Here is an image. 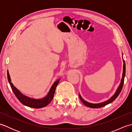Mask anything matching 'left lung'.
I'll return each instance as SVG.
<instances>
[{
  "mask_svg": "<svg viewBox=\"0 0 132 132\" xmlns=\"http://www.w3.org/2000/svg\"><path fill=\"white\" fill-rule=\"evenodd\" d=\"M123 71H122V77L121 80V82L120 83V85L119 86L118 88H117L116 91L115 92V93L113 94L112 96H111L109 99L105 101V102H103L100 103H89L88 102H87L85 100H84L82 97L80 96V94H79V96L80 100L82 101V102L83 103V104H85L86 106H88L89 108H101L103 107V106H105L106 105L108 104L109 103H111L112 102L115 100L117 97L119 96V95L120 94V92L121 91V89L122 88L123 85H124V78L125 76V61L123 60Z\"/></svg>",
  "mask_w": 132,
  "mask_h": 132,
  "instance_id": "left-lung-1",
  "label": "left lung"
}]
</instances>
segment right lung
<instances>
[{
  "mask_svg": "<svg viewBox=\"0 0 132 132\" xmlns=\"http://www.w3.org/2000/svg\"><path fill=\"white\" fill-rule=\"evenodd\" d=\"M7 78L13 93L15 94V96L20 102L24 105L34 108H41L45 107L51 102L53 96H54L56 87L60 80V79H58L54 82L46 96L41 98V99H34V98L30 97L23 94L16 87L13 86V83L11 82V79L8 71H7Z\"/></svg>",
  "mask_w": 132,
  "mask_h": 132,
  "instance_id": "1",
  "label": "right lung"
}]
</instances>
